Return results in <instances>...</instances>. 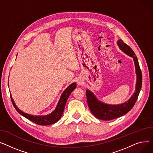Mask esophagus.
Segmentation results:
<instances>
[{"label": "esophagus", "mask_w": 153, "mask_h": 153, "mask_svg": "<svg viewBox=\"0 0 153 153\" xmlns=\"http://www.w3.org/2000/svg\"><path fill=\"white\" fill-rule=\"evenodd\" d=\"M83 83V82L82 79H78L77 80V84H78V85H82Z\"/></svg>", "instance_id": "1"}]
</instances>
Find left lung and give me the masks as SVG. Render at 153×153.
Returning <instances> with one entry per match:
<instances>
[{"mask_svg":"<svg viewBox=\"0 0 153 153\" xmlns=\"http://www.w3.org/2000/svg\"><path fill=\"white\" fill-rule=\"evenodd\" d=\"M117 44L122 51L133 58L137 76L136 90L128 101L119 105H109L102 103L99 101L91 91L86 90V99L89 109L96 118L102 120H111L118 118L129 112L137 100L142 86L141 70L135 53L131 48L122 39L118 41Z\"/></svg>","mask_w":153,"mask_h":153,"instance_id":"8db88e82","label":"left lung"}]
</instances>
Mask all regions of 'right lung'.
<instances>
[{
	"instance_id": "add662e5",
	"label": "right lung",
	"mask_w": 153,
	"mask_h": 153,
	"mask_svg": "<svg viewBox=\"0 0 153 153\" xmlns=\"http://www.w3.org/2000/svg\"><path fill=\"white\" fill-rule=\"evenodd\" d=\"M76 85L75 83L71 84L64 91V93H62L55 111L52 112L51 114L46 116H34V115H31L28 114L24 113L16 107L11 95H10V97H11V100L14 107L16 110V111L19 114L24 116L26 119H28V120H31V122L36 123L38 125H49L55 123L60 120L63 112H64L65 106L68 98L70 94H71V93L76 88Z\"/></svg>"
}]
</instances>
